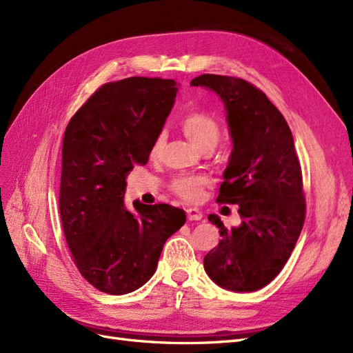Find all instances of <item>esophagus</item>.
Returning a JSON list of instances; mask_svg holds the SVG:
<instances>
[{
  "label": "esophagus",
  "instance_id": "esophagus-1",
  "mask_svg": "<svg viewBox=\"0 0 353 353\" xmlns=\"http://www.w3.org/2000/svg\"><path fill=\"white\" fill-rule=\"evenodd\" d=\"M187 218H188V221H200L203 218V215L199 209L191 208V209H187Z\"/></svg>",
  "mask_w": 353,
  "mask_h": 353
}]
</instances>
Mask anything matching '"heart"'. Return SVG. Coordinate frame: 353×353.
I'll list each match as a JSON object with an SVG mask.
<instances>
[{"label": "heart", "mask_w": 353, "mask_h": 353, "mask_svg": "<svg viewBox=\"0 0 353 353\" xmlns=\"http://www.w3.org/2000/svg\"><path fill=\"white\" fill-rule=\"evenodd\" d=\"M181 128L188 140L200 150L215 148L221 137V128L212 116L203 112H191L181 121ZM163 148V135H159L152 147V157H157ZM208 181L201 176H179L172 181V191L185 200L200 199Z\"/></svg>", "instance_id": "obj_1"}]
</instances>
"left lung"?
<instances>
[{"label":"left lung","mask_w":353,"mask_h":353,"mask_svg":"<svg viewBox=\"0 0 353 353\" xmlns=\"http://www.w3.org/2000/svg\"><path fill=\"white\" fill-rule=\"evenodd\" d=\"M191 87L219 95L227 112L232 152L218 203L239 205L241 223L227 228L218 215L219 244L203 265L213 283L231 292L270 284L290 258L305 222L302 170L284 116L250 82L200 74Z\"/></svg>","instance_id":"1"}]
</instances>
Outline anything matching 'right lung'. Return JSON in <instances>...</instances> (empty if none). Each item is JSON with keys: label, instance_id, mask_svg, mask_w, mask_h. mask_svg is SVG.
<instances>
[{"label": "right lung", "instance_id": "right-lung-1", "mask_svg": "<svg viewBox=\"0 0 353 353\" xmlns=\"http://www.w3.org/2000/svg\"><path fill=\"white\" fill-rule=\"evenodd\" d=\"M176 82L104 83L73 114L63 138L60 216L73 262L90 284L126 294L152 279L165 241L185 223L169 205L128 210L126 176L148 162L176 97Z\"/></svg>", "mask_w": 353, "mask_h": 353}]
</instances>
